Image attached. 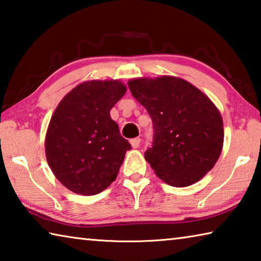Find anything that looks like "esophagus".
Segmentation results:
<instances>
[{"instance_id":"esophagus-1","label":"esophagus","mask_w":261,"mask_h":261,"mask_svg":"<svg viewBox=\"0 0 261 261\" xmlns=\"http://www.w3.org/2000/svg\"><path fill=\"white\" fill-rule=\"evenodd\" d=\"M140 141H141L140 138H134V139H131V140H130L131 146L134 147V148H138L139 145H140Z\"/></svg>"}]
</instances>
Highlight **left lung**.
Listing matches in <instances>:
<instances>
[{
	"label": "left lung",
	"mask_w": 261,
	"mask_h": 261,
	"mask_svg": "<svg viewBox=\"0 0 261 261\" xmlns=\"http://www.w3.org/2000/svg\"><path fill=\"white\" fill-rule=\"evenodd\" d=\"M131 94L152 118V147L145 159L163 182L176 188L198 182L214 167L223 146L221 114L192 84L177 77L138 78Z\"/></svg>",
	"instance_id": "1"
}]
</instances>
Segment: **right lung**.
<instances>
[{"label": "right lung", "instance_id": "right-lung-1", "mask_svg": "<svg viewBox=\"0 0 261 261\" xmlns=\"http://www.w3.org/2000/svg\"><path fill=\"white\" fill-rule=\"evenodd\" d=\"M125 92L120 81L85 82L55 109L46 135V158L70 191L92 196L116 179L131 145L121 136L110 109Z\"/></svg>", "mask_w": 261, "mask_h": 261}]
</instances>
